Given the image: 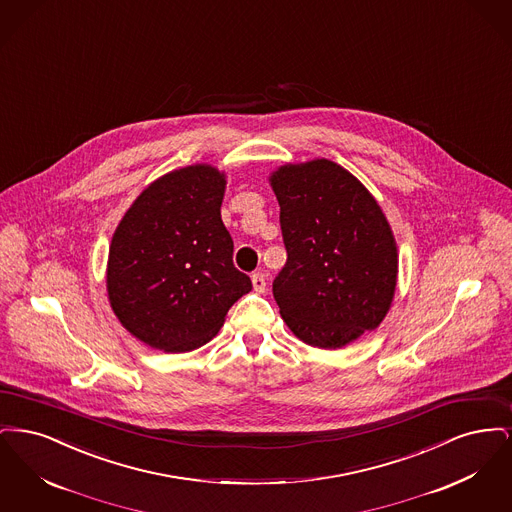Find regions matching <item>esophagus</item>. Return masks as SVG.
Instances as JSON below:
<instances>
[{
  "label": "esophagus",
  "instance_id": "34e87169",
  "mask_svg": "<svg viewBox=\"0 0 512 512\" xmlns=\"http://www.w3.org/2000/svg\"><path fill=\"white\" fill-rule=\"evenodd\" d=\"M251 284H253L255 292L265 293V290H267V276L263 272H253L251 274Z\"/></svg>",
  "mask_w": 512,
  "mask_h": 512
}]
</instances>
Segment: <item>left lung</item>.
Returning <instances> with one entry per match:
<instances>
[{"instance_id":"left-lung-1","label":"left lung","mask_w":512,"mask_h":512,"mask_svg":"<svg viewBox=\"0 0 512 512\" xmlns=\"http://www.w3.org/2000/svg\"><path fill=\"white\" fill-rule=\"evenodd\" d=\"M268 180L288 251L272 293L288 328L320 349H340L378 328L399 263L378 201L328 159L284 165Z\"/></svg>"}]
</instances>
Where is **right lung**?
<instances>
[{
	"label": "right lung",
	"instance_id": "obj_1",
	"mask_svg": "<svg viewBox=\"0 0 512 512\" xmlns=\"http://www.w3.org/2000/svg\"><path fill=\"white\" fill-rule=\"evenodd\" d=\"M224 188V172L211 165L169 172L136 197L113 234L109 303L122 326L153 349L205 345L251 292L220 219Z\"/></svg>",
	"mask_w": 512,
	"mask_h": 512
}]
</instances>
